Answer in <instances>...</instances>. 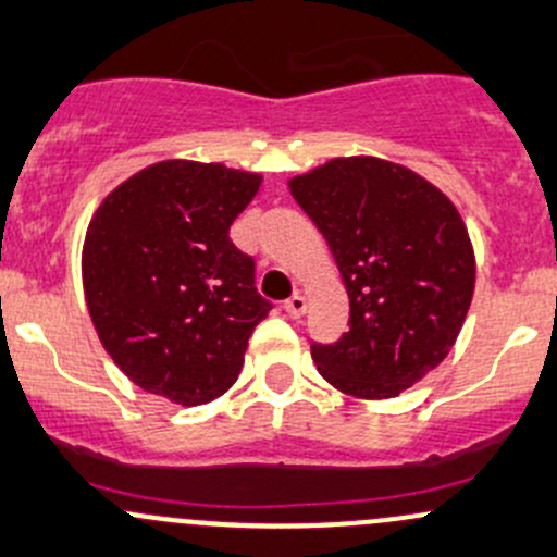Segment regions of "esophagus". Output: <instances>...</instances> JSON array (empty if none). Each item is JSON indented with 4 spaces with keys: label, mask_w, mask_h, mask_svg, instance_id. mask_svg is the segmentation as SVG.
<instances>
[{
    "label": "esophagus",
    "mask_w": 557,
    "mask_h": 557,
    "mask_svg": "<svg viewBox=\"0 0 557 557\" xmlns=\"http://www.w3.org/2000/svg\"><path fill=\"white\" fill-rule=\"evenodd\" d=\"M285 312H288L290 318H301V314L307 312V298L301 294H294L288 301H285Z\"/></svg>",
    "instance_id": "obj_1"
}]
</instances>
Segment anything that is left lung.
<instances>
[{
    "instance_id": "1",
    "label": "left lung",
    "mask_w": 557,
    "mask_h": 557,
    "mask_svg": "<svg viewBox=\"0 0 557 557\" xmlns=\"http://www.w3.org/2000/svg\"><path fill=\"white\" fill-rule=\"evenodd\" d=\"M290 195L331 245L349 296V331L312 342L325 382L362 400L400 395L454 347L475 288L470 234L454 202L376 157L296 175Z\"/></svg>"
}]
</instances>
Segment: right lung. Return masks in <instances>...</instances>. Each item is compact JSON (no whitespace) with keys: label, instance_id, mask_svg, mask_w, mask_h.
Wrapping results in <instances>:
<instances>
[{"label":"right lung","instance_id":"obj_1","mask_svg":"<svg viewBox=\"0 0 557 557\" xmlns=\"http://www.w3.org/2000/svg\"><path fill=\"white\" fill-rule=\"evenodd\" d=\"M261 175L168 160L116 186L87 226L82 283L98 338L131 382L181 406L224 395L272 304L230 239Z\"/></svg>","mask_w":557,"mask_h":557}]
</instances>
